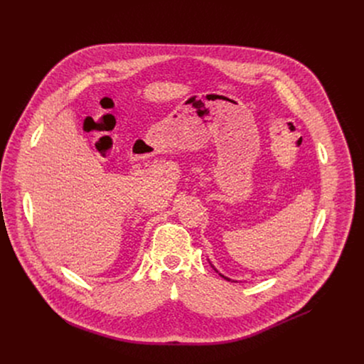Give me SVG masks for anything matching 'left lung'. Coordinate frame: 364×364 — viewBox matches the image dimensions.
<instances>
[{
    "label": "left lung",
    "instance_id": "obj_1",
    "mask_svg": "<svg viewBox=\"0 0 364 364\" xmlns=\"http://www.w3.org/2000/svg\"><path fill=\"white\" fill-rule=\"evenodd\" d=\"M213 269H215V267H213ZM215 271H216V269H215ZM216 272H218V271H216ZM219 275H220V277H222V278H225V279H228V281H230V279H229V278H226V277H223V275H222V274H219Z\"/></svg>",
    "mask_w": 364,
    "mask_h": 364
}]
</instances>
